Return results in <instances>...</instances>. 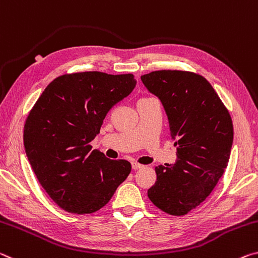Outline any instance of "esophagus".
<instances>
[{"label":"esophagus","mask_w":258,"mask_h":258,"mask_svg":"<svg viewBox=\"0 0 258 258\" xmlns=\"http://www.w3.org/2000/svg\"><path fill=\"white\" fill-rule=\"evenodd\" d=\"M132 167H133L134 170H138V169H141L143 167V164L138 163V162H133L132 163Z\"/></svg>","instance_id":"1"}]
</instances>
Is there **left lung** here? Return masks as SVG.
<instances>
[{"label": "left lung", "mask_w": 258, "mask_h": 258, "mask_svg": "<svg viewBox=\"0 0 258 258\" xmlns=\"http://www.w3.org/2000/svg\"><path fill=\"white\" fill-rule=\"evenodd\" d=\"M166 109L177 146L174 164L155 167L147 196L162 212L183 216L202 204L229 163L233 123L229 109L200 74L161 70L142 77Z\"/></svg>", "instance_id": "8db88e82"}]
</instances>
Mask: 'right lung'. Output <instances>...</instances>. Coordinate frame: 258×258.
<instances>
[{
    "instance_id": "add662e5",
    "label": "right lung",
    "mask_w": 258,
    "mask_h": 258,
    "mask_svg": "<svg viewBox=\"0 0 258 258\" xmlns=\"http://www.w3.org/2000/svg\"><path fill=\"white\" fill-rule=\"evenodd\" d=\"M134 74L78 72L45 88L24 125V145L41 186L61 209L92 214L132 171L126 160L92 150L109 109L136 86Z\"/></svg>"
}]
</instances>
